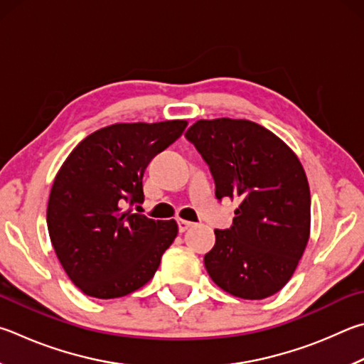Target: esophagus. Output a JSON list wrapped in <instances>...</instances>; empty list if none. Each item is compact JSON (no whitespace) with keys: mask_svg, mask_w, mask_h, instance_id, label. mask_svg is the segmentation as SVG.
<instances>
[{"mask_svg":"<svg viewBox=\"0 0 364 364\" xmlns=\"http://www.w3.org/2000/svg\"><path fill=\"white\" fill-rule=\"evenodd\" d=\"M189 228H193V223L186 220H178V230H180V232H186Z\"/></svg>","mask_w":364,"mask_h":364,"instance_id":"1","label":"esophagus"}]
</instances>
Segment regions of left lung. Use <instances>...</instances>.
Returning <instances> with one entry per match:
<instances>
[{
    "label": "left lung",
    "mask_w": 364,
    "mask_h": 364,
    "mask_svg": "<svg viewBox=\"0 0 364 364\" xmlns=\"http://www.w3.org/2000/svg\"><path fill=\"white\" fill-rule=\"evenodd\" d=\"M186 138L210 167L216 199L240 200L232 226L215 230V247L203 257L211 280L242 299L280 291L310 235V189L297 156L247 119H200Z\"/></svg>",
    "instance_id": "8db88e82"
}]
</instances>
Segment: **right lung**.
<instances>
[{"mask_svg": "<svg viewBox=\"0 0 364 364\" xmlns=\"http://www.w3.org/2000/svg\"><path fill=\"white\" fill-rule=\"evenodd\" d=\"M186 125H108L85 136L58 170L48 203V229L58 261L84 294L127 296L154 277L178 224L154 221L125 207L143 203L144 170Z\"/></svg>", "mask_w": 364, "mask_h": 364, "instance_id": "obj_1", "label": "right lung"}]
</instances>
